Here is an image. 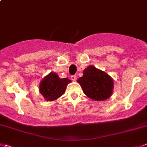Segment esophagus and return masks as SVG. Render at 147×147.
Wrapping results in <instances>:
<instances>
[{"label": "esophagus", "mask_w": 147, "mask_h": 147, "mask_svg": "<svg viewBox=\"0 0 147 147\" xmlns=\"http://www.w3.org/2000/svg\"><path fill=\"white\" fill-rule=\"evenodd\" d=\"M76 79H77L76 75H72V76H71V80H72V81H75Z\"/></svg>", "instance_id": "obj_1"}]
</instances>
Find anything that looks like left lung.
I'll return each instance as SVG.
<instances>
[{
    "label": "left lung",
    "instance_id": "left-lung-1",
    "mask_svg": "<svg viewBox=\"0 0 147 147\" xmlns=\"http://www.w3.org/2000/svg\"><path fill=\"white\" fill-rule=\"evenodd\" d=\"M83 93L94 101H105L112 95L114 80L107 72L90 65L78 79Z\"/></svg>",
    "mask_w": 147,
    "mask_h": 147
}]
</instances>
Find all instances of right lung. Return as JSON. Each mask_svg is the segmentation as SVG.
<instances>
[{
  "label": "right lung",
  "instance_id": "add662e5",
  "mask_svg": "<svg viewBox=\"0 0 147 147\" xmlns=\"http://www.w3.org/2000/svg\"><path fill=\"white\" fill-rule=\"evenodd\" d=\"M69 83L68 78H60L57 73L50 72L40 83L39 92L47 101H54L64 94Z\"/></svg>",
  "mask_w": 147,
  "mask_h": 147
}]
</instances>
